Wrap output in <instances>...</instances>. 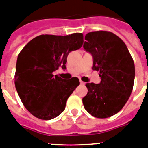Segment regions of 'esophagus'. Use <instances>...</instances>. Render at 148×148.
Wrapping results in <instances>:
<instances>
[{
    "instance_id": "34e87169",
    "label": "esophagus",
    "mask_w": 148,
    "mask_h": 148,
    "mask_svg": "<svg viewBox=\"0 0 148 148\" xmlns=\"http://www.w3.org/2000/svg\"><path fill=\"white\" fill-rule=\"evenodd\" d=\"M80 84H82V85H84V84H85V82H82V80H80Z\"/></svg>"
}]
</instances>
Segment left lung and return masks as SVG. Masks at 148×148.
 I'll list each match as a JSON object with an SVG mask.
<instances>
[{
	"mask_svg": "<svg viewBox=\"0 0 148 148\" xmlns=\"http://www.w3.org/2000/svg\"><path fill=\"white\" fill-rule=\"evenodd\" d=\"M85 40L83 47L92 56V70L99 72L101 82L86 84L84 107L94 117L108 118L119 112L130 98L135 65L126 44L113 32H89Z\"/></svg>",
	"mask_w": 148,
	"mask_h": 148,
	"instance_id": "obj_1",
	"label": "left lung"
}]
</instances>
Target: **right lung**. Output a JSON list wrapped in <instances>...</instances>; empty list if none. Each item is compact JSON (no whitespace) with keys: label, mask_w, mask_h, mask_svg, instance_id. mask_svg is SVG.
I'll return each instance as SVG.
<instances>
[{"label":"right lung","mask_w":148,"mask_h":148,"mask_svg":"<svg viewBox=\"0 0 148 148\" xmlns=\"http://www.w3.org/2000/svg\"><path fill=\"white\" fill-rule=\"evenodd\" d=\"M82 33L61 36L40 35L18 56L15 85L26 109L36 118L50 120L64 110L68 98L79 85L78 78L65 80L53 72L66 69L68 54L80 49Z\"/></svg>","instance_id":"1"}]
</instances>
